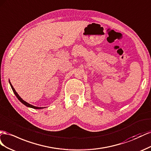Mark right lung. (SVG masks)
Segmentation results:
<instances>
[{
  "label": "right lung",
  "mask_w": 151,
  "mask_h": 151,
  "mask_svg": "<svg viewBox=\"0 0 151 151\" xmlns=\"http://www.w3.org/2000/svg\"><path fill=\"white\" fill-rule=\"evenodd\" d=\"M9 82L10 85H11V88H12V91H13V92H14V93L15 94V96H16V97L18 98V100H19L21 103H22V104H23L24 106H26L27 107H31V108H33V109H40L45 108V107H41L34 106H33V105H32V104H29V103H28L27 102H26V101H24V100H23V99H22V98H21V97L19 96V95H18V93L16 92L15 89L14 88V87H12V84L11 83V82H10V80H9Z\"/></svg>",
  "instance_id": "1"
}]
</instances>
